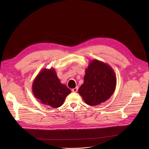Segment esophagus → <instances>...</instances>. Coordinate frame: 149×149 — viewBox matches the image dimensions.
<instances>
[{
    "label": "esophagus",
    "instance_id": "esophagus-1",
    "mask_svg": "<svg viewBox=\"0 0 149 149\" xmlns=\"http://www.w3.org/2000/svg\"><path fill=\"white\" fill-rule=\"evenodd\" d=\"M77 90H78V87H77V86H76V88H73V89H72V91L73 92H77Z\"/></svg>",
    "mask_w": 149,
    "mask_h": 149
}]
</instances>
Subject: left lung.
Returning <instances> with one entry per match:
<instances>
[{"label": "left lung", "instance_id": "1", "mask_svg": "<svg viewBox=\"0 0 149 149\" xmlns=\"http://www.w3.org/2000/svg\"><path fill=\"white\" fill-rule=\"evenodd\" d=\"M116 85V77L113 69L108 64L93 60L85 69L84 83L78 92L86 104L95 106L109 99Z\"/></svg>", "mask_w": 149, "mask_h": 149}]
</instances>
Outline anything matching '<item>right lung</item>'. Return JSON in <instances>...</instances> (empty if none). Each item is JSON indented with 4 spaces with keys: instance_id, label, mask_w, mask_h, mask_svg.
<instances>
[{
    "instance_id": "obj_1",
    "label": "right lung",
    "mask_w": 149,
    "mask_h": 149,
    "mask_svg": "<svg viewBox=\"0 0 149 149\" xmlns=\"http://www.w3.org/2000/svg\"><path fill=\"white\" fill-rule=\"evenodd\" d=\"M35 97L43 104L58 108L64 104L70 90L61 83L54 68H43L36 76L32 85Z\"/></svg>"
}]
</instances>
